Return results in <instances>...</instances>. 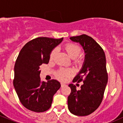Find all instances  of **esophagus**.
I'll use <instances>...</instances> for the list:
<instances>
[{
    "mask_svg": "<svg viewBox=\"0 0 123 123\" xmlns=\"http://www.w3.org/2000/svg\"><path fill=\"white\" fill-rule=\"evenodd\" d=\"M64 86H65V84L61 83V87H64Z\"/></svg>",
    "mask_w": 123,
    "mask_h": 123,
    "instance_id": "1",
    "label": "esophagus"
}]
</instances>
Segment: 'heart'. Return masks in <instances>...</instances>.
I'll use <instances>...</instances> for the list:
<instances>
[{"mask_svg": "<svg viewBox=\"0 0 123 123\" xmlns=\"http://www.w3.org/2000/svg\"><path fill=\"white\" fill-rule=\"evenodd\" d=\"M65 49L72 59H75L74 60V62L76 64H82V59L81 58H78L80 56V53H81V48L78 45L72 43H67V44L65 45ZM57 51H58V49H56V48L54 49V50H53V51H51L50 55V60H53L54 59ZM72 73H72V70L61 69L56 73V76L59 80L64 81L68 80V78L72 75Z\"/></svg>", "mask_w": 123, "mask_h": 123, "instance_id": "b5f03b06", "label": "heart"}]
</instances>
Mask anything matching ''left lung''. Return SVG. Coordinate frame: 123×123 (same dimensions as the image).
I'll use <instances>...</instances> for the list:
<instances>
[{"mask_svg":"<svg viewBox=\"0 0 123 123\" xmlns=\"http://www.w3.org/2000/svg\"><path fill=\"white\" fill-rule=\"evenodd\" d=\"M70 39L82 46L85 58L81 70L73 80L74 82H83L81 89L78 90L73 84L68 85L71 93L68 96V108L75 115H89L101 103L107 84L105 53L101 46L89 36L82 34Z\"/></svg>","mask_w":123,"mask_h":123,"instance_id":"8db88e82","label":"left lung"}]
</instances>
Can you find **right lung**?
<instances>
[{
	"mask_svg": "<svg viewBox=\"0 0 123 123\" xmlns=\"http://www.w3.org/2000/svg\"><path fill=\"white\" fill-rule=\"evenodd\" d=\"M63 40L40 37L27 42L20 50L14 65L13 85L20 103L35 112L50 109L53 95L61 87L56 80L45 82L40 78V66L48 64L52 50Z\"/></svg>",
	"mask_w": 123,
	"mask_h": 123,
	"instance_id": "add662e5",
	"label": "right lung"
}]
</instances>
